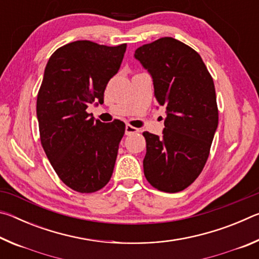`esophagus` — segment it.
<instances>
[{
  "label": "esophagus",
  "mask_w": 259,
  "mask_h": 259,
  "mask_svg": "<svg viewBox=\"0 0 259 259\" xmlns=\"http://www.w3.org/2000/svg\"><path fill=\"white\" fill-rule=\"evenodd\" d=\"M136 133H138L137 128H135V126L130 125V124L125 125V135H131V134H136Z\"/></svg>",
  "instance_id": "1"
}]
</instances>
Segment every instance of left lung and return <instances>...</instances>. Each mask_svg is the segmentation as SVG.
I'll list each match as a JSON object with an SVG mask.
<instances>
[{"label":"left lung","mask_w":259,"mask_h":259,"mask_svg":"<svg viewBox=\"0 0 259 259\" xmlns=\"http://www.w3.org/2000/svg\"><path fill=\"white\" fill-rule=\"evenodd\" d=\"M135 58L150 73L166 114L161 137L143 134L144 175L157 190L183 191L202 171L218 126L212 77L198 52L172 37L139 47Z\"/></svg>","instance_id":"left-lung-1"}]
</instances>
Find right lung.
<instances>
[{"instance_id":"obj_1","label":"right lung","mask_w":259,"mask_h":259,"mask_svg":"<svg viewBox=\"0 0 259 259\" xmlns=\"http://www.w3.org/2000/svg\"><path fill=\"white\" fill-rule=\"evenodd\" d=\"M125 49L75 41L57 49L46 66L36 102L41 144L56 174L76 192L98 191L112 177L125 124L104 123L85 109L104 103Z\"/></svg>"}]
</instances>
